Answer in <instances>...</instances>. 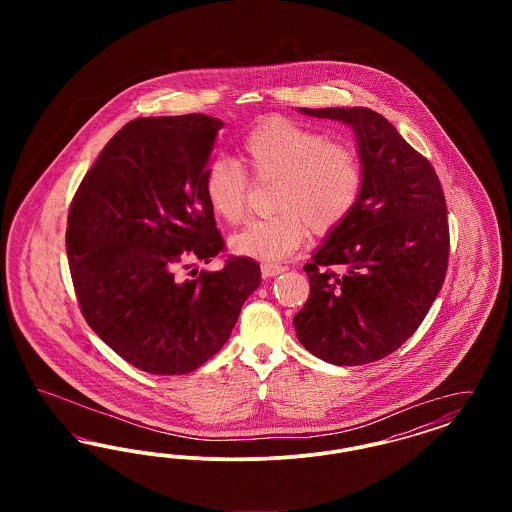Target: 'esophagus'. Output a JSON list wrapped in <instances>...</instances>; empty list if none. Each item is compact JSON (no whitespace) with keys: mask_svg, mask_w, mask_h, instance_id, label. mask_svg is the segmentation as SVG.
<instances>
[{"mask_svg":"<svg viewBox=\"0 0 512 512\" xmlns=\"http://www.w3.org/2000/svg\"><path fill=\"white\" fill-rule=\"evenodd\" d=\"M284 270H286V267H282V265H274V263H263V265H261V272H263V276H265V278L278 276V274H282Z\"/></svg>","mask_w":512,"mask_h":512,"instance_id":"1","label":"esophagus"}]
</instances>
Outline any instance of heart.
I'll return each mask as SVG.
<instances>
[{"label": "heart", "instance_id": "heart-1", "mask_svg": "<svg viewBox=\"0 0 512 512\" xmlns=\"http://www.w3.org/2000/svg\"><path fill=\"white\" fill-rule=\"evenodd\" d=\"M245 159L259 180H278L274 209L267 219L247 222L230 238L234 253L280 261L305 242L309 228L330 234L355 211L365 184L359 151L299 122L270 117L245 136ZM213 213L230 224L244 219L249 178L226 157L215 159L203 176Z\"/></svg>", "mask_w": 512, "mask_h": 512}]
</instances>
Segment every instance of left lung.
<instances>
[{
    "label": "left lung",
    "mask_w": 512,
    "mask_h": 512,
    "mask_svg": "<svg viewBox=\"0 0 512 512\" xmlns=\"http://www.w3.org/2000/svg\"><path fill=\"white\" fill-rule=\"evenodd\" d=\"M351 126L363 194L303 270L311 293L293 317L297 340L338 366L380 361L422 324L445 280L449 224L434 167L368 107L299 109ZM340 264L343 275L327 267Z\"/></svg>",
    "instance_id": "obj_1"
}]
</instances>
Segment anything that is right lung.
I'll use <instances>...</instances> for the list:
<instances>
[{
	"instance_id": "right-lung-1",
	"label": "right lung",
	"mask_w": 512,
	"mask_h": 512,
	"mask_svg": "<svg viewBox=\"0 0 512 512\" xmlns=\"http://www.w3.org/2000/svg\"><path fill=\"white\" fill-rule=\"evenodd\" d=\"M222 126L199 113L124 124L71 203L67 255L82 315L126 363L149 374H188L211 359L261 284L249 257L178 276L224 249L203 192Z\"/></svg>"
}]
</instances>
